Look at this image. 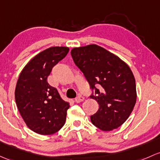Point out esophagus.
Here are the masks:
<instances>
[{"label":"esophagus","mask_w":160,"mask_h":160,"mask_svg":"<svg viewBox=\"0 0 160 160\" xmlns=\"http://www.w3.org/2000/svg\"><path fill=\"white\" fill-rule=\"evenodd\" d=\"M84 100V98H83V97H82V96H78V97H77L75 98V102H82L83 101V100Z\"/></svg>","instance_id":"esophagus-1"}]
</instances>
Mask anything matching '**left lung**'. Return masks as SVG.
<instances>
[{
	"instance_id": "1",
	"label": "left lung",
	"mask_w": 160,
	"mask_h": 160,
	"mask_svg": "<svg viewBox=\"0 0 160 160\" xmlns=\"http://www.w3.org/2000/svg\"><path fill=\"white\" fill-rule=\"evenodd\" d=\"M70 53L90 85V97L99 104V110L90 117L92 123L103 131L118 128L128 119L137 101L130 68L96 44L73 48Z\"/></svg>"
}]
</instances>
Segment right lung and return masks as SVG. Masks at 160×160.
<instances>
[{
	"label": "right lung",
	"mask_w": 160,
	"mask_h": 160,
	"mask_svg": "<svg viewBox=\"0 0 160 160\" xmlns=\"http://www.w3.org/2000/svg\"><path fill=\"white\" fill-rule=\"evenodd\" d=\"M69 52L65 47H53L35 56L21 71L15 89L18 110L27 126L41 135L60 130L66 121L69 102L51 87L48 77L52 69Z\"/></svg>",
	"instance_id": "right-lung-1"
}]
</instances>
